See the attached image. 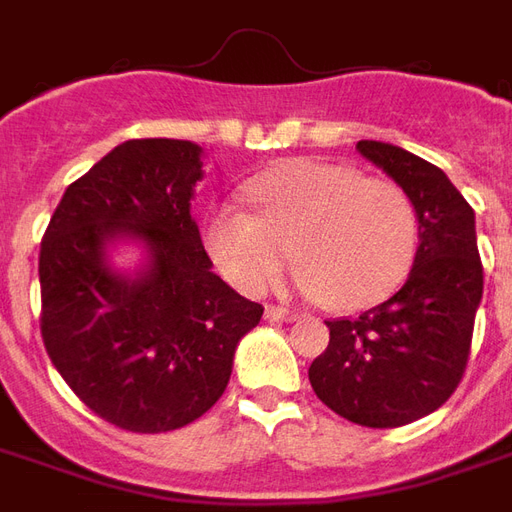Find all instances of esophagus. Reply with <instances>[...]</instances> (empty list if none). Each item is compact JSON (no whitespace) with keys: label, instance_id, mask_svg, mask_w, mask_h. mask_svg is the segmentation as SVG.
<instances>
[{"label":"esophagus","instance_id":"1","mask_svg":"<svg viewBox=\"0 0 512 512\" xmlns=\"http://www.w3.org/2000/svg\"><path fill=\"white\" fill-rule=\"evenodd\" d=\"M266 318L268 321H293V318H296V312L285 310V307H277V304H268Z\"/></svg>","mask_w":512,"mask_h":512}]
</instances>
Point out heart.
<instances>
[{"instance_id":"b5f03b06","label":"heart","mask_w":512,"mask_h":512,"mask_svg":"<svg viewBox=\"0 0 512 512\" xmlns=\"http://www.w3.org/2000/svg\"><path fill=\"white\" fill-rule=\"evenodd\" d=\"M244 197L255 214L224 202L205 222L213 263L241 293L266 290L290 255L307 296L334 310H365L411 271L417 208L392 180L299 158L246 183Z\"/></svg>"}]
</instances>
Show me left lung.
<instances>
[{
    "mask_svg": "<svg viewBox=\"0 0 512 512\" xmlns=\"http://www.w3.org/2000/svg\"><path fill=\"white\" fill-rule=\"evenodd\" d=\"M417 208L419 246L403 288L359 318L326 321L329 345L310 384L334 414L365 428H400L436 411L461 384L483 299L474 211L450 178L403 147L362 139Z\"/></svg>",
    "mask_w": 512,
    "mask_h": 512,
    "instance_id": "left-lung-1",
    "label": "left lung"
}]
</instances>
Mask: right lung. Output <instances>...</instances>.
<instances>
[{
    "mask_svg": "<svg viewBox=\"0 0 512 512\" xmlns=\"http://www.w3.org/2000/svg\"><path fill=\"white\" fill-rule=\"evenodd\" d=\"M202 147L128 139L62 194L40 241V334L84 406L131 433L183 428L222 397L263 307L211 271L191 219ZM139 240L120 275L105 246Z\"/></svg>",
    "mask_w": 512,
    "mask_h": 512,
    "instance_id": "1",
    "label": "right lung"
}]
</instances>
